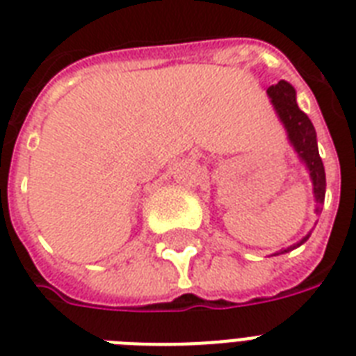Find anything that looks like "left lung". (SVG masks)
Here are the masks:
<instances>
[{
	"label": "left lung",
	"instance_id": "obj_1",
	"mask_svg": "<svg viewBox=\"0 0 356 356\" xmlns=\"http://www.w3.org/2000/svg\"><path fill=\"white\" fill-rule=\"evenodd\" d=\"M268 96L271 97V103H273L279 118H281V122L286 127L288 138H290L292 145L298 151V155L301 156V161L309 168L310 179H312V184H314L316 214H321L323 200H325V168H323L321 156L318 153L314 125L309 120V116L298 107V103H296V90H293V86L290 83L279 81L277 85H271L268 88ZM309 236L310 234H307L301 242L293 243V245L282 249L279 253H286L290 249L298 248L303 242H307Z\"/></svg>",
	"mask_w": 356,
	"mask_h": 356
}]
</instances>
